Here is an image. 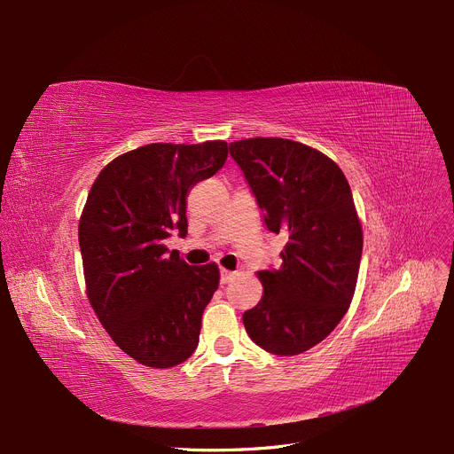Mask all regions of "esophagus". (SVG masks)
<instances>
[{
    "instance_id": "esophagus-1",
    "label": "esophagus",
    "mask_w": 454,
    "mask_h": 454,
    "mask_svg": "<svg viewBox=\"0 0 454 454\" xmlns=\"http://www.w3.org/2000/svg\"><path fill=\"white\" fill-rule=\"evenodd\" d=\"M235 276H238V272L235 270H228V269H221V282L223 284H230Z\"/></svg>"
}]
</instances>
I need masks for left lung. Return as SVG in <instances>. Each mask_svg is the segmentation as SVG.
<instances>
[{
  "instance_id": "8db88e82",
  "label": "left lung",
  "mask_w": 454,
  "mask_h": 454,
  "mask_svg": "<svg viewBox=\"0 0 454 454\" xmlns=\"http://www.w3.org/2000/svg\"><path fill=\"white\" fill-rule=\"evenodd\" d=\"M230 155L263 211L284 233L282 265L260 270L263 297L243 313L250 340L294 356L338 326L356 289L364 235L341 168L323 152L278 137L230 143Z\"/></svg>"
}]
</instances>
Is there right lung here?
I'll use <instances>...</instances> for the list:
<instances>
[{
  "instance_id": "obj_1",
  "label": "right lung",
  "mask_w": 454,
  "mask_h": 454,
  "mask_svg": "<svg viewBox=\"0 0 454 454\" xmlns=\"http://www.w3.org/2000/svg\"><path fill=\"white\" fill-rule=\"evenodd\" d=\"M228 143H153L113 160L80 219L87 297L111 340L146 367L185 362L219 287L215 263L187 265L163 245L187 233V194L223 168Z\"/></svg>"
}]
</instances>
